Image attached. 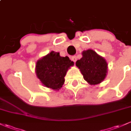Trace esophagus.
<instances>
[{
	"instance_id": "1",
	"label": "esophagus",
	"mask_w": 131,
	"mask_h": 131,
	"mask_svg": "<svg viewBox=\"0 0 131 131\" xmlns=\"http://www.w3.org/2000/svg\"><path fill=\"white\" fill-rule=\"evenodd\" d=\"M71 60H72V61H74V62H76V60H77V57L75 56H72V57H71Z\"/></svg>"
}]
</instances>
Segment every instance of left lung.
<instances>
[{
    "label": "left lung",
    "instance_id": "obj_1",
    "mask_svg": "<svg viewBox=\"0 0 131 131\" xmlns=\"http://www.w3.org/2000/svg\"><path fill=\"white\" fill-rule=\"evenodd\" d=\"M82 57L77 60L75 65L83 75L84 79L90 85H97L105 79L108 64L103 57L92 49L84 50Z\"/></svg>",
    "mask_w": 131,
    "mask_h": 131
}]
</instances>
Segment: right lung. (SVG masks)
<instances>
[{"instance_id":"add662e5","label":"right lung","mask_w":131,"mask_h":131,"mask_svg":"<svg viewBox=\"0 0 131 131\" xmlns=\"http://www.w3.org/2000/svg\"><path fill=\"white\" fill-rule=\"evenodd\" d=\"M74 64L67 56L61 57L59 52L51 51L37 61L36 75L45 87L59 91L64 85L67 71Z\"/></svg>"}]
</instances>
